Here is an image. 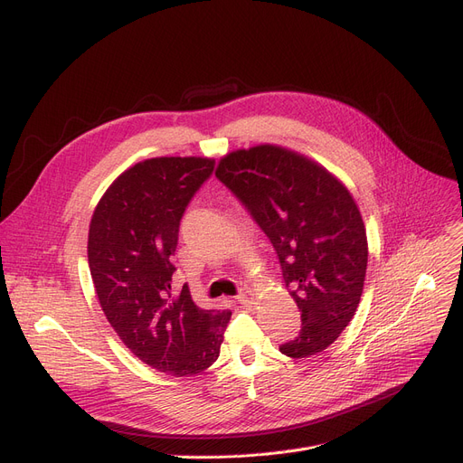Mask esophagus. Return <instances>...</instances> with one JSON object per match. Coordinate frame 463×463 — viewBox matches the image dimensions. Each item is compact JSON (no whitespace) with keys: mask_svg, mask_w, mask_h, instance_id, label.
Listing matches in <instances>:
<instances>
[{"mask_svg":"<svg viewBox=\"0 0 463 463\" xmlns=\"http://www.w3.org/2000/svg\"><path fill=\"white\" fill-rule=\"evenodd\" d=\"M237 302H239V304H245V306H249V304H252V298H250V296H249L247 292H241V294L237 296Z\"/></svg>","mask_w":463,"mask_h":463,"instance_id":"34e87169","label":"esophagus"}]
</instances>
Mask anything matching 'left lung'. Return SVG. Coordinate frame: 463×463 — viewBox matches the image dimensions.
<instances>
[{
    "label": "left lung",
    "instance_id": "1",
    "mask_svg": "<svg viewBox=\"0 0 463 463\" xmlns=\"http://www.w3.org/2000/svg\"><path fill=\"white\" fill-rule=\"evenodd\" d=\"M216 176L264 230L292 287L302 328L281 354H319L354 319L363 294L368 243L354 195L321 163L277 144L226 154Z\"/></svg>",
    "mask_w": 463,
    "mask_h": 463
}]
</instances>
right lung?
I'll list each match as a JSON object with an SVG mask.
<instances>
[{
	"label": "right lung",
	"mask_w": 463,
	"mask_h": 463,
	"mask_svg": "<svg viewBox=\"0 0 463 463\" xmlns=\"http://www.w3.org/2000/svg\"><path fill=\"white\" fill-rule=\"evenodd\" d=\"M214 169L211 157H152L123 171L89 224V269L100 307L142 363L194 376L220 354L228 309H203L188 285L171 292L180 218Z\"/></svg>",
	"instance_id": "1"
}]
</instances>
